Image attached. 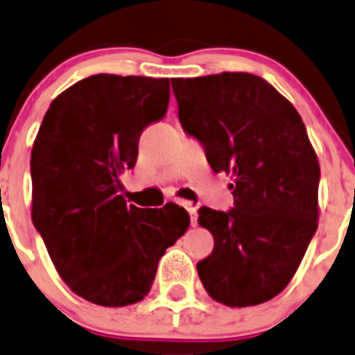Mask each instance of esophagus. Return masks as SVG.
<instances>
[{"label":"esophagus","instance_id":"esophagus-1","mask_svg":"<svg viewBox=\"0 0 355 355\" xmlns=\"http://www.w3.org/2000/svg\"><path fill=\"white\" fill-rule=\"evenodd\" d=\"M184 206H185V208H187V211L191 213L192 227H196V225H198V209H196L192 205H189V202H184Z\"/></svg>","mask_w":355,"mask_h":355}]
</instances>
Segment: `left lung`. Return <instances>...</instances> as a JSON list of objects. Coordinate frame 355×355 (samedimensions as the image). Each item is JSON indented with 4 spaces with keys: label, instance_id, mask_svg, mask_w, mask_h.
I'll return each instance as SVG.
<instances>
[{
    "label": "left lung",
    "instance_id": "obj_1",
    "mask_svg": "<svg viewBox=\"0 0 355 355\" xmlns=\"http://www.w3.org/2000/svg\"><path fill=\"white\" fill-rule=\"evenodd\" d=\"M178 119L213 171L234 178L230 211L202 206L213 234L198 263L205 290L227 307L277 297L307 251L319 218V161L297 109L250 72L171 79Z\"/></svg>",
    "mask_w": 355,
    "mask_h": 355
}]
</instances>
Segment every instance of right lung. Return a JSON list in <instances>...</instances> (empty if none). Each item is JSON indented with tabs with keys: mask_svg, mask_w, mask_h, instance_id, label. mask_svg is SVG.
<instances>
[{
	"mask_svg": "<svg viewBox=\"0 0 355 355\" xmlns=\"http://www.w3.org/2000/svg\"><path fill=\"white\" fill-rule=\"evenodd\" d=\"M168 102V78L95 74L51 102L34 140L33 223L58 276L92 304L144 300L159 258L189 229L175 202L144 209L119 194V175L135 166L140 135Z\"/></svg>",
	"mask_w": 355,
	"mask_h": 355,
	"instance_id": "1",
	"label": "right lung"
}]
</instances>
